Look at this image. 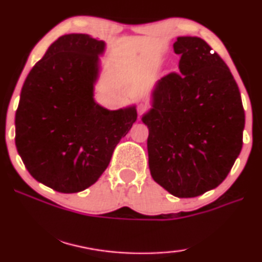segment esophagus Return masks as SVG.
<instances>
[{"label": "esophagus", "instance_id": "esophagus-1", "mask_svg": "<svg viewBox=\"0 0 262 262\" xmlns=\"http://www.w3.org/2000/svg\"><path fill=\"white\" fill-rule=\"evenodd\" d=\"M145 110H147V106H145V104H143V103L138 104V113H139V114H141V115L143 114Z\"/></svg>", "mask_w": 262, "mask_h": 262}]
</instances>
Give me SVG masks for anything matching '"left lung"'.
Segmentation results:
<instances>
[{"label": "left lung", "instance_id": "obj_1", "mask_svg": "<svg viewBox=\"0 0 262 262\" xmlns=\"http://www.w3.org/2000/svg\"><path fill=\"white\" fill-rule=\"evenodd\" d=\"M181 73L155 83L147 125L152 179L179 199L196 198L222 184L238 158L246 115L229 67L200 37L173 44Z\"/></svg>", "mask_w": 262, "mask_h": 262}]
</instances>
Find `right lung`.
I'll use <instances>...</instances> for the list:
<instances>
[{
    "instance_id": "obj_1",
    "label": "right lung",
    "mask_w": 262,
    "mask_h": 262,
    "mask_svg": "<svg viewBox=\"0 0 262 262\" xmlns=\"http://www.w3.org/2000/svg\"><path fill=\"white\" fill-rule=\"evenodd\" d=\"M106 43L70 33L50 44L27 74L15 113V145L33 178L79 192L98 181L137 120L136 104L111 111L95 101Z\"/></svg>"
}]
</instances>
